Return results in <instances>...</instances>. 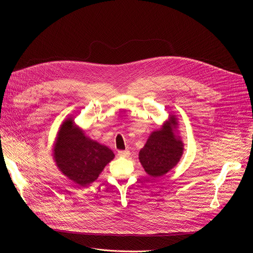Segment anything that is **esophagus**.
Masks as SVG:
<instances>
[{
  "instance_id": "1",
  "label": "esophagus",
  "mask_w": 253,
  "mask_h": 253,
  "mask_svg": "<svg viewBox=\"0 0 253 253\" xmlns=\"http://www.w3.org/2000/svg\"><path fill=\"white\" fill-rule=\"evenodd\" d=\"M118 155L120 157H123V158H127L130 156V152L128 150H125V151H119L118 152Z\"/></svg>"
}]
</instances>
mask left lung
Wrapping results in <instances>:
<instances>
[{"label":"left lung","instance_id":"1","mask_svg":"<svg viewBox=\"0 0 253 253\" xmlns=\"http://www.w3.org/2000/svg\"><path fill=\"white\" fill-rule=\"evenodd\" d=\"M177 118L170 116L160 128L152 132L139 151V162L150 176H163L179 162L183 142L177 135Z\"/></svg>","mask_w":253,"mask_h":253}]
</instances>
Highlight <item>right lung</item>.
Instances as JSON below:
<instances>
[{
	"label": "right lung",
	"instance_id": "obj_1",
	"mask_svg": "<svg viewBox=\"0 0 253 253\" xmlns=\"http://www.w3.org/2000/svg\"><path fill=\"white\" fill-rule=\"evenodd\" d=\"M52 156L61 173L80 187L95 181L115 158L110 148L87 136L73 117L65 119L60 125Z\"/></svg>",
	"mask_w": 253,
	"mask_h": 253
}]
</instances>
